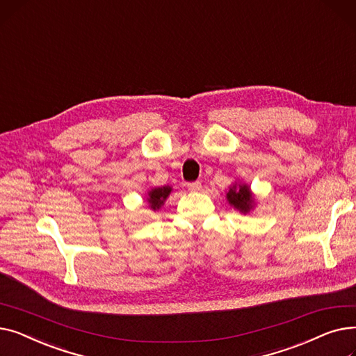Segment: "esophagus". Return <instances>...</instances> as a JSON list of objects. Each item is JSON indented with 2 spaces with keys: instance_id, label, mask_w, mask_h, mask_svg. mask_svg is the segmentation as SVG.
Masks as SVG:
<instances>
[{
  "instance_id": "34e87169",
  "label": "esophagus",
  "mask_w": 356,
  "mask_h": 356,
  "mask_svg": "<svg viewBox=\"0 0 356 356\" xmlns=\"http://www.w3.org/2000/svg\"><path fill=\"white\" fill-rule=\"evenodd\" d=\"M188 189L191 192H199L202 189V183L200 181H195V183H189L188 184Z\"/></svg>"
}]
</instances>
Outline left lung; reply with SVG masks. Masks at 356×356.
Masks as SVG:
<instances>
[{
	"label": "left lung",
	"mask_w": 356,
	"mask_h": 356,
	"mask_svg": "<svg viewBox=\"0 0 356 356\" xmlns=\"http://www.w3.org/2000/svg\"><path fill=\"white\" fill-rule=\"evenodd\" d=\"M227 202L231 204V207L241 213H250L255 209L257 207V200L255 195L252 193L251 188L241 180H235L227 191Z\"/></svg>",
	"instance_id": "1"
}]
</instances>
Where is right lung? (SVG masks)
<instances>
[{
	"label": "right lung",
	"instance_id": "obj_1",
	"mask_svg": "<svg viewBox=\"0 0 356 356\" xmlns=\"http://www.w3.org/2000/svg\"><path fill=\"white\" fill-rule=\"evenodd\" d=\"M173 192L172 186H160V188H152L148 189L147 196H145V202L148 209H152L153 212H157L163 208L164 202L167 200V197L170 196V193Z\"/></svg>",
	"mask_w": 356,
	"mask_h": 356
}]
</instances>
